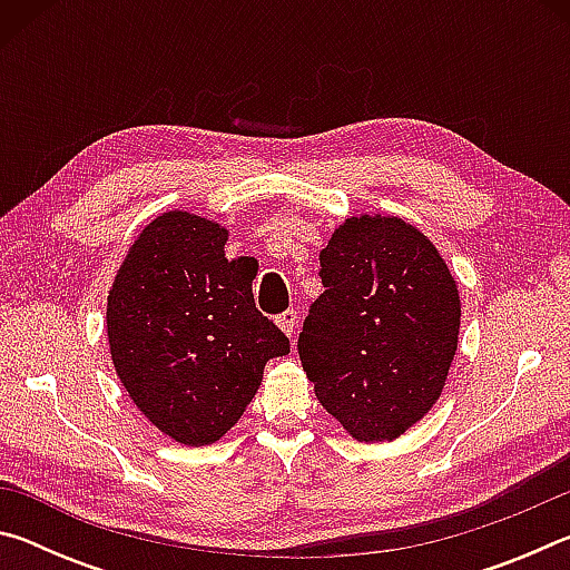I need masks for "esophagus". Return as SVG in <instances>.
<instances>
[{"mask_svg": "<svg viewBox=\"0 0 570 570\" xmlns=\"http://www.w3.org/2000/svg\"><path fill=\"white\" fill-rule=\"evenodd\" d=\"M296 322H298V314L294 312V308H286L284 314H278V316H276L278 330H282V332H284V334H288V336H294V332H296Z\"/></svg>", "mask_w": 570, "mask_h": 570, "instance_id": "obj_1", "label": "esophagus"}]
</instances>
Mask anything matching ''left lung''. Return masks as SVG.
I'll use <instances>...</instances> for the list:
<instances>
[{
    "label": "left lung",
    "instance_id": "8db88e82",
    "mask_svg": "<svg viewBox=\"0 0 570 570\" xmlns=\"http://www.w3.org/2000/svg\"><path fill=\"white\" fill-rule=\"evenodd\" d=\"M324 294L298 334L316 400L360 442H390L445 387L460 294L432 240L397 216H352L320 254Z\"/></svg>",
    "mask_w": 570,
    "mask_h": 570
}]
</instances>
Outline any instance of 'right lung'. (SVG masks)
<instances>
[{"label":"right lung","instance_id":"1","mask_svg":"<svg viewBox=\"0 0 570 570\" xmlns=\"http://www.w3.org/2000/svg\"><path fill=\"white\" fill-rule=\"evenodd\" d=\"M228 230L188 210L142 228L108 296L115 372L146 417L180 445L234 428L288 340L254 304L256 268L226 258Z\"/></svg>","mask_w":570,"mask_h":570}]
</instances>
